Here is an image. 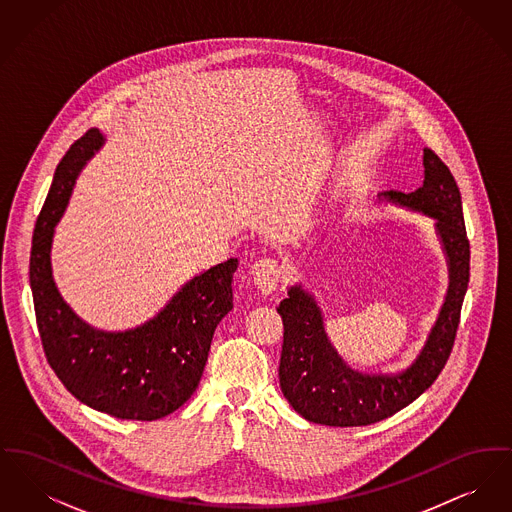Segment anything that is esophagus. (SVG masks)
I'll return each instance as SVG.
<instances>
[{
    "label": "esophagus",
    "instance_id": "1",
    "mask_svg": "<svg viewBox=\"0 0 512 512\" xmlns=\"http://www.w3.org/2000/svg\"><path fill=\"white\" fill-rule=\"evenodd\" d=\"M253 282L263 293H270L276 290L278 278H280V265L274 259H261L253 263L251 267Z\"/></svg>",
    "mask_w": 512,
    "mask_h": 512
}]
</instances>
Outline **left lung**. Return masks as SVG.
<instances>
[{
  "label": "left lung",
  "instance_id": "8db88e82",
  "mask_svg": "<svg viewBox=\"0 0 512 512\" xmlns=\"http://www.w3.org/2000/svg\"><path fill=\"white\" fill-rule=\"evenodd\" d=\"M424 182L411 194L386 192L397 205L436 219L443 245L449 288L438 320L413 365L397 374H363L345 365L324 332L315 297L292 286L280 301L284 322L280 388L305 420L324 426H368L401 411L428 390L447 363L470 276V244L464 228L461 192L447 165L432 149H424Z\"/></svg>",
  "mask_w": 512,
  "mask_h": 512
}]
</instances>
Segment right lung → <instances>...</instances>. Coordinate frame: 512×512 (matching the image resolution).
Instances as JSON below:
<instances>
[{
    "mask_svg": "<svg viewBox=\"0 0 512 512\" xmlns=\"http://www.w3.org/2000/svg\"><path fill=\"white\" fill-rule=\"evenodd\" d=\"M105 144L98 128L78 138L53 176L30 251V290L48 363L78 401L124 420H157L174 413L194 393L215 328L232 309L228 259L192 278L157 317L124 332H103L63 301L51 274V242L74 182Z\"/></svg>",
    "mask_w": 512,
    "mask_h": 512,
    "instance_id": "right-lung-1",
    "label": "right lung"
}]
</instances>
